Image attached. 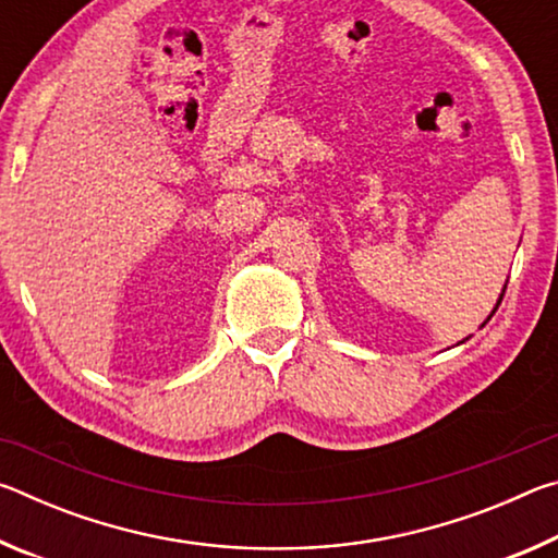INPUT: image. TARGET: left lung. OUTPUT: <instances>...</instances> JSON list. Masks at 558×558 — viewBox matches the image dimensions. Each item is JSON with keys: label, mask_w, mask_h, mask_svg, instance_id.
<instances>
[{"label": "left lung", "mask_w": 558, "mask_h": 558, "mask_svg": "<svg viewBox=\"0 0 558 558\" xmlns=\"http://www.w3.org/2000/svg\"><path fill=\"white\" fill-rule=\"evenodd\" d=\"M495 310H497V307H495Z\"/></svg>", "instance_id": "left-lung-1"}]
</instances>
